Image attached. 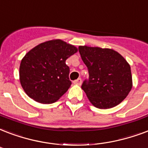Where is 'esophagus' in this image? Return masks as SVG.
<instances>
[{
  "instance_id": "1",
  "label": "esophagus",
  "mask_w": 148,
  "mask_h": 148,
  "mask_svg": "<svg viewBox=\"0 0 148 148\" xmlns=\"http://www.w3.org/2000/svg\"><path fill=\"white\" fill-rule=\"evenodd\" d=\"M74 84L81 85V84H82V78H77V80L74 81Z\"/></svg>"
}]
</instances>
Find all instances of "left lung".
Returning a JSON list of instances; mask_svg holds the SVG:
<instances>
[{
    "label": "left lung",
    "mask_w": 148,
    "mask_h": 148,
    "mask_svg": "<svg viewBox=\"0 0 148 148\" xmlns=\"http://www.w3.org/2000/svg\"><path fill=\"white\" fill-rule=\"evenodd\" d=\"M88 70L82 88L94 106L110 109L119 105L132 88L130 66L116 51L99 47H78Z\"/></svg>",
    "instance_id": "8db88e82"
}]
</instances>
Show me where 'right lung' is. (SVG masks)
Wrapping results in <instances>:
<instances>
[{"label":"right lung","instance_id":"obj_1","mask_svg":"<svg viewBox=\"0 0 148 148\" xmlns=\"http://www.w3.org/2000/svg\"><path fill=\"white\" fill-rule=\"evenodd\" d=\"M77 51L60 39L39 44L21 60L19 77L24 91L35 101L50 104L60 98L71 84L66 60Z\"/></svg>","mask_w":148,"mask_h":148}]
</instances>
